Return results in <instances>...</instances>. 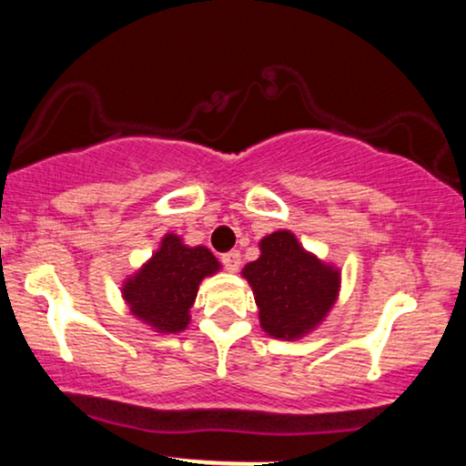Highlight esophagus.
Wrapping results in <instances>:
<instances>
[{"label": "esophagus", "mask_w": 466, "mask_h": 466, "mask_svg": "<svg viewBox=\"0 0 466 466\" xmlns=\"http://www.w3.org/2000/svg\"><path fill=\"white\" fill-rule=\"evenodd\" d=\"M221 263H223V267H226L228 271H238V267H240V254H238L237 249L228 251V254L221 256Z\"/></svg>", "instance_id": "esophagus-1"}]
</instances>
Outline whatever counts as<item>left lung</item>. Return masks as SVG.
Segmentation results:
<instances>
[{"instance_id": "1", "label": "left lung", "mask_w": 466, "mask_h": 466, "mask_svg": "<svg viewBox=\"0 0 466 466\" xmlns=\"http://www.w3.org/2000/svg\"><path fill=\"white\" fill-rule=\"evenodd\" d=\"M260 256L243 267L258 307L260 326L276 339H300L329 315L339 296V269L326 265L278 229L258 243Z\"/></svg>"}]
</instances>
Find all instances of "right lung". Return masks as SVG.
<instances>
[{
  "mask_svg": "<svg viewBox=\"0 0 466 466\" xmlns=\"http://www.w3.org/2000/svg\"><path fill=\"white\" fill-rule=\"evenodd\" d=\"M221 263L210 249L188 248L177 234H166L162 245L122 285V298L131 313L157 333H179L190 322V307L206 276Z\"/></svg>",
  "mask_w": 466,
  "mask_h": 466,
  "instance_id": "obj_1",
  "label": "right lung"
}]
</instances>
